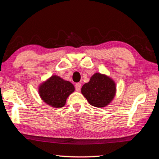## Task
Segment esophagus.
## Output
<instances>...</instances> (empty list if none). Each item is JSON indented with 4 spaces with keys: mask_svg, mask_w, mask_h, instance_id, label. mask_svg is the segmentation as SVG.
I'll return each mask as SVG.
<instances>
[{
    "mask_svg": "<svg viewBox=\"0 0 159 159\" xmlns=\"http://www.w3.org/2000/svg\"><path fill=\"white\" fill-rule=\"evenodd\" d=\"M80 88H81V85H80V83H76V84L75 85V88H76V91H80Z\"/></svg>",
    "mask_w": 159,
    "mask_h": 159,
    "instance_id": "34e87169",
    "label": "esophagus"
}]
</instances>
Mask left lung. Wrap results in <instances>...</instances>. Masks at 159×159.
<instances>
[{"label": "left lung", "mask_w": 159, "mask_h": 159, "mask_svg": "<svg viewBox=\"0 0 159 159\" xmlns=\"http://www.w3.org/2000/svg\"><path fill=\"white\" fill-rule=\"evenodd\" d=\"M81 93L90 105L103 108L114 99L116 85L111 77L97 72L92 75L88 83L83 85Z\"/></svg>", "instance_id": "8db88e82"}]
</instances>
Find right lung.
<instances>
[{"label": "right lung", "mask_w": 159, "mask_h": 159, "mask_svg": "<svg viewBox=\"0 0 159 159\" xmlns=\"http://www.w3.org/2000/svg\"><path fill=\"white\" fill-rule=\"evenodd\" d=\"M75 88L70 81L56 75L39 85L38 92L43 102L53 108H61L65 105L67 97L74 92Z\"/></svg>", "instance_id": "obj_1"}]
</instances>
